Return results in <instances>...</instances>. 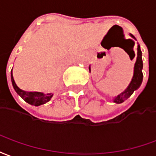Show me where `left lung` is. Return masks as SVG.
<instances>
[{"label": "left lung", "instance_id": "8db88e82", "mask_svg": "<svg viewBox=\"0 0 156 156\" xmlns=\"http://www.w3.org/2000/svg\"><path fill=\"white\" fill-rule=\"evenodd\" d=\"M130 36L133 37V38H135V36L131 35V34H130ZM135 55H136V54H135V52L133 51L131 56H132V58H134ZM141 56L142 53L141 51H140V45H138V46H137V58H136V64H135V66H134V75H133L132 80H131V81L129 83L128 87L121 94H120V95L114 99V101L117 103V104H120V103L125 101L126 100H127L130 95H132L133 92L135 91L136 90L138 89L140 86V84L142 82V79H143V73H142L143 61H142ZM89 69L90 71V67Z\"/></svg>", "mask_w": 156, "mask_h": 156}]
</instances>
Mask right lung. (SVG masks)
<instances>
[{
    "instance_id": "add662e5",
    "label": "right lung",
    "mask_w": 156,
    "mask_h": 156,
    "mask_svg": "<svg viewBox=\"0 0 156 156\" xmlns=\"http://www.w3.org/2000/svg\"><path fill=\"white\" fill-rule=\"evenodd\" d=\"M11 81H12V85H13V87H14L16 93L23 99L25 101H27L30 105L38 106V105H41L48 102L52 97L51 94H45H45L41 93V92H29L20 89L15 82L12 70H11Z\"/></svg>"
}]
</instances>
